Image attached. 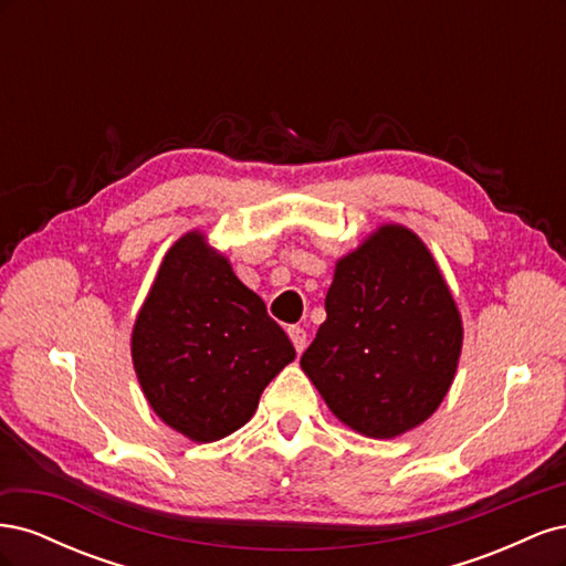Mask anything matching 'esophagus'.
I'll return each mask as SVG.
<instances>
[{
    "mask_svg": "<svg viewBox=\"0 0 566 566\" xmlns=\"http://www.w3.org/2000/svg\"><path fill=\"white\" fill-rule=\"evenodd\" d=\"M287 335H290V339H293V345H295L297 354H302L304 347H306V331L300 328V325H290Z\"/></svg>",
    "mask_w": 566,
    "mask_h": 566,
    "instance_id": "1",
    "label": "esophagus"
}]
</instances>
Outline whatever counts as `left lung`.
Returning <instances> with one entry per match:
<instances>
[{
  "instance_id": "1",
  "label": "left lung",
  "mask_w": 566,
  "mask_h": 566,
  "mask_svg": "<svg viewBox=\"0 0 566 566\" xmlns=\"http://www.w3.org/2000/svg\"><path fill=\"white\" fill-rule=\"evenodd\" d=\"M325 321L302 370L352 430L399 437L447 397L462 347V321L430 250L385 224L335 266Z\"/></svg>"
}]
</instances>
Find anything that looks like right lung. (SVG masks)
I'll list each match as a JSON object with an SVG mask.
<instances>
[{
    "instance_id": "obj_1",
    "label": "right lung",
    "mask_w": 566,
    "mask_h": 566,
    "mask_svg": "<svg viewBox=\"0 0 566 566\" xmlns=\"http://www.w3.org/2000/svg\"><path fill=\"white\" fill-rule=\"evenodd\" d=\"M293 358L262 297L200 231L167 250L132 331L136 378L165 424L198 443L229 437Z\"/></svg>"
}]
</instances>
